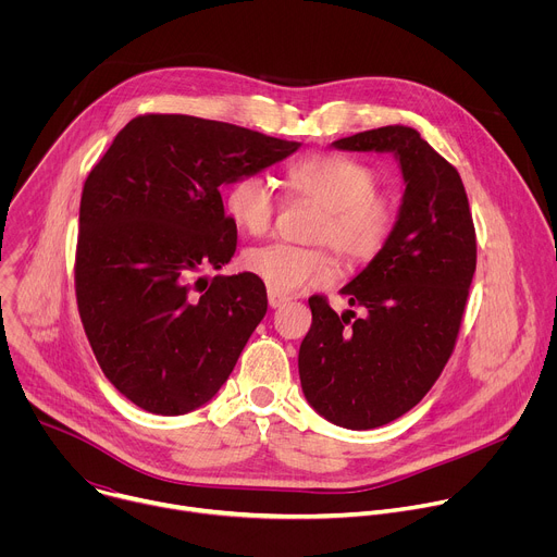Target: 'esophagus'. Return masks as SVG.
Listing matches in <instances>:
<instances>
[{
    "instance_id": "esophagus-1",
    "label": "esophagus",
    "mask_w": 557,
    "mask_h": 557,
    "mask_svg": "<svg viewBox=\"0 0 557 557\" xmlns=\"http://www.w3.org/2000/svg\"><path fill=\"white\" fill-rule=\"evenodd\" d=\"M286 301H288V297L277 295V293H271V290H269V306H271V308H280V306H284Z\"/></svg>"
}]
</instances>
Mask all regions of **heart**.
<instances>
[{"instance_id": "b5f03b06", "label": "heart", "mask_w": 557, "mask_h": 557, "mask_svg": "<svg viewBox=\"0 0 557 557\" xmlns=\"http://www.w3.org/2000/svg\"><path fill=\"white\" fill-rule=\"evenodd\" d=\"M286 183L324 209L312 237L331 245L346 264H363L387 245L396 224V200L376 189V172L370 165L344 153H314L290 165ZM275 209V189L262 174L237 176L224 194L226 215L251 235L271 226ZM243 262L277 295L324 286L335 277V260L324 249L273 243L245 251Z\"/></svg>"}]
</instances>
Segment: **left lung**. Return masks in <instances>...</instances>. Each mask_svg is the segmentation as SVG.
I'll list each match as a JSON object with an SVG mask.
<instances>
[{
    "label": "left lung",
    "instance_id": "obj_1",
    "mask_svg": "<svg viewBox=\"0 0 557 557\" xmlns=\"http://www.w3.org/2000/svg\"><path fill=\"white\" fill-rule=\"evenodd\" d=\"M392 153L404 198L383 251L339 293L361 308L337 314L310 297L299 346L310 408L346 430H372L412 410L441 376L475 271V231L458 172L414 127L385 125L333 143Z\"/></svg>",
    "mask_w": 557,
    "mask_h": 557
}]
</instances>
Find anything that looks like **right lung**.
<instances>
[{
    "instance_id": "add662e5",
    "label": "right lung",
    "mask_w": 557,
    "mask_h": 557,
    "mask_svg": "<svg viewBox=\"0 0 557 557\" xmlns=\"http://www.w3.org/2000/svg\"><path fill=\"white\" fill-rule=\"evenodd\" d=\"M301 143L187 114L132 119L90 172L76 245V301L95 357L138 408L181 417L209 404L267 314L253 273L220 271L237 231L222 185Z\"/></svg>"
}]
</instances>
